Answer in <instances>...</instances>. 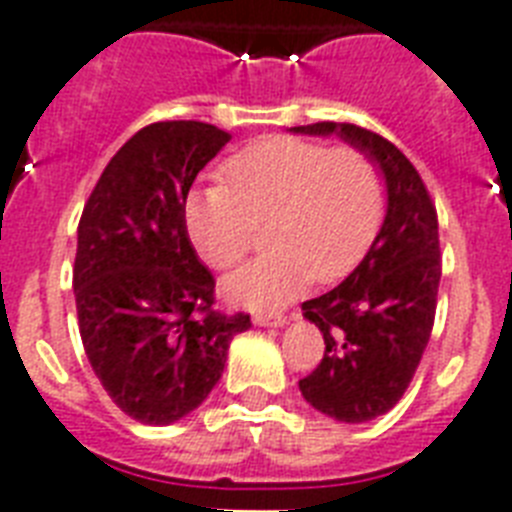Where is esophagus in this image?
I'll return each instance as SVG.
<instances>
[{
    "label": "esophagus",
    "instance_id": "obj_1",
    "mask_svg": "<svg viewBox=\"0 0 512 512\" xmlns=\"http://www.w3.org/2000/svg\"><path fill=\"white\" fill-rule=\"evenodd\" d=\"M252 324L255 327H284L287 324V316H281V313H255L252 316Z\"/></svg>",
    "mask_w": 512,
    "mask_h": 512
}]
</instances>
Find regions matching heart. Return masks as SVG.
Instances as JSON below:
<instances>
[{
  "label": "heart",
  "instance_id": "heart-1",
  "mask_svg": "<svg viewBox=\"0 0 512 512\" xmlns=\"http://www.w3.org/2000/svg\"><path fill=\"white\" fill-rule=\"evenodd\" d=\"M223 177L228 185H199L185 196L183 225L209 265L228 268L271 217L265 236L273 247L223 281L225 297L249 311L281 308L313 276H348L380 231L382 177L356 148L273 135L233 154Z\"/></svg>",
  "mask_w": 512,
  "mask_h": 512
}]
</instances>
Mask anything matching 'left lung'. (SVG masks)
Instances as JSON below:
<instances>
[{"instance_id":"obj_1","label":"left lung","mask_w":512,"mask_h":512,"mask_svg":"<svg viewBox=\"0 0 512 512\" xmlns=\"http://www.w3.org/2000/svg\"><path fill=\"white\" fill-rule=\"evenodd\" d=\"M289 132L337 135L369 156L385 183V217L364 260L340 287L303 303L327 350L300 393L332 420L369 422L398 404L428 348L441 281L436 207L414 164L380 135L337 122Z\"/></svg>"}]
</instances>
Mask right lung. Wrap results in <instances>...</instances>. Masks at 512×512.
Here are the masks:
<instances>
[{"mask_svg": "<svg viewBox=\"0 0 512 512\" xmlns=\"http://www.w3.org/2000/svg\"><path fill=\"white\" fill-rule=\"evenodd\" d=\"M231 140L204 122L135 132L100 175L76 231L74 295L84 353L114 404L172 425L215 388L247 313L212 311L215 279L183 225L193 180Z\"/></svg>", "mask_w": 512, "mask_h": 512, "instance_id": "right-lung-1", "label": "right lung"}]
</instances>
